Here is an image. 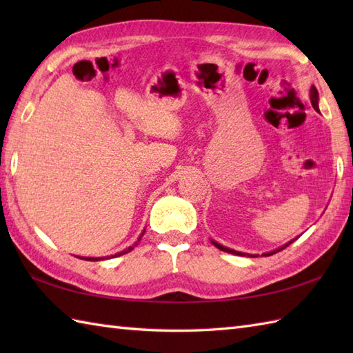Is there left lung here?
Wrapping results in <instances>:
<instances>
[{"label": "left lung", "instance_id": "8db88e82", "mask_svg": "<svg viewBox=\"0 0 353 353\" xmlns=\"http://www.w3.org/2000/svg\"><path fill=\"white\" fill-rule=\"evenodd\" d=\"M310 99H311V104H312V108L316 109V110H319V92H317V89H316V86H311V91H310ZM299 238V236H297ZM297 238H294V239H291V241H288L287 244H283V245H281V247H277V249H274V250H272V252H267V253H262V256H272V254H274V253H277V252H281V250H283L285 247H288L292 241H296ZM211 243L216 247V249H220V250H223V252H228V253H232V254H239V256H249V258H256L258 254H250V253H243V252H236V250H234V249H229V247H224V245H221L220 243H216V241H214V239H211Z\"/></svg>", "mask_w": 353, "mask_h": 353}]
</instances>
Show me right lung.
Returning a JSON list of instances; mask_svg holds the SVG:
<instances>
[{
  "mask_svg": "<svg viewBox=\"0 0 353 353\" xmlns=\"http://www.w3.org/2000/svg\"><path fill=\"white\" fill-rule=\"evenodd\" d=\"M145 232V230H144ZM144 232H142L141 234V236L138 238V241L134 243L133 245H130V247H127V249H124L123 252H118V253H115V254H112V256H104V258H85V256H77V258H80V259H85V261H101V259H109V258H117V256H121V254H125V253H129V252H132L134 247L138 245V243L141 241V238H142V235H144Z\"/></svg>",
  "mask_w": 353,
  "mask_h": 353,
  "instance_id": "1",
  "label": "right lung"
}]
</instances>
